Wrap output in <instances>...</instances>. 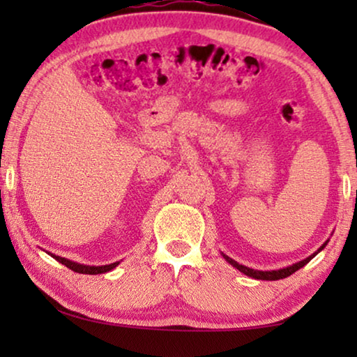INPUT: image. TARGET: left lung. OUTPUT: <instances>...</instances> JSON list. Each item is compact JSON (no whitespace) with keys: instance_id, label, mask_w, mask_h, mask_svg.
Returning <instances> with one entry per match:
<instances>
[{"instance_id":"1","label":"left lung","mask_w":357,"mask_h":357,"mask_svg":"<svg viewBox=\"0 0 357 357\" xmlns=\"http://www.w3.org/2000/svg\"><path fill=\"white\" fill-rule=\"evenodd\" d=\"M326 243H328V242H325L324 245H321V247L319 248V250H317L315 253H312L310 257H307L305 260L297 261V263H294V265H291V266L281 268V270H271V271L253 270V268H248V266H243V265H241V263H237L236 260H232V258H229L227 255H224V253H222V257L226 258V261L231 263V265H232L234 268H237L238 271L243 273V275H247V276H250V278H255V280H263V281H276V280H282V278L291 276L292 273H296L297 270H301V268L304 266V265H307V263H309V261L312 260V258H314V257L317 255V253H319L320 250H324Z\"/></svg>"}]
</instances>
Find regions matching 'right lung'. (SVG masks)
I'll return each mask as SVG.
<instances>
[{
  "label": "right lung",
  "mask_w": 357,
  "mask_h": 357,
  "mask_svg": "<svg viewBox=\"0 0 357 357\" xmlns=\"http://www.w3.org/2000/svg\"><path fill=\"white\" fill-rule=\"evenodd\" d=\"M48 255L55 258L56 261H60L61 265H65L70 268V270L76 271V273H82V275H100V273H107L110 270H114V268L119 265V261L115 263H110V265H102V266H89V265H81V263H76V261H71V260H66V258L63 257H58V255H53V253H48Z\"/></svg>",
  "instance_id": "add662e5"
}]
</instances>
